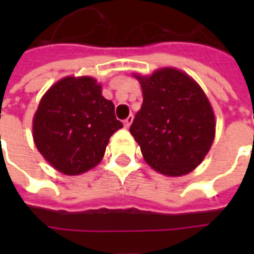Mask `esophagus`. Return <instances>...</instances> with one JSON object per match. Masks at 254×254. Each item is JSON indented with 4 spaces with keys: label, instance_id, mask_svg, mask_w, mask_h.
I'll use <instances>...</instances> for the list:
<instances>
[{
    "label": "esophagus",
    "instance_id": "esophagus-1",
    "mask_svg": "<svg viewBox=\"0 0 254 254\" xmlns=\"http://www.w3.org/2000/svg\"><path fill=\"white\" fill-rule=\"evenodd\" d=\"M131 121H133V116L130 115V116H129V117H127V119L124 120V127H130Z\"/></svg>",
    "mask_w": 254,
    "mask_h": 254
}]
</instances>
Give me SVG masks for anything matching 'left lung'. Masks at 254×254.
I'll return each mask as SVG.
<instances>
[{
  "label": "left lung",
  "instance_id": "obj_1",
  "mask_svg": "<svg viewBox=\"0 0 254 254\" xmlns=\"http://www.w3.org/2000/svg\"><path fill=\"white\" fill-rule=\"evenodd\" d=\"M137 79L143 101L130 133L143 158L169 177L191 173L204 159L215 137V116L204 92L189 75L174 68Z\"/></svg>",
  "mask_w": 254,
  "mask_h": 254
}]
</instances>
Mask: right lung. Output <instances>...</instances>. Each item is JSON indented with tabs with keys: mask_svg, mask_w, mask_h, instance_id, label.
<instances>
[{
	"mask_svg": "<svg viewBox=\"0 0 254 254\" xmlns=\"http://www.w3.org/2000/svg\"><path fill=\"white\" fill-rule=\"evenodd\" d=\"M121 127L115 104L88 76L64 77L50 88L33 123L37 149L65 175L95 167L103 159L111 135Z\"/></svg>",
	"mask_w": 254,
	"mask_h": 254,
	"instance_id": "add662e5",
	"label": "right lung"
}]
</instances>
